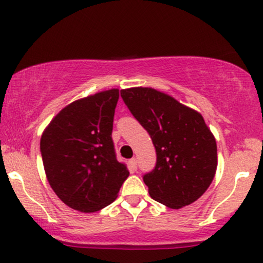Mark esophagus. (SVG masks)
Returning a JSON list of instances; mask_svg holds the SVG:
<instances>
[{
    "label": "esophagus",
    "instance_id": "obj_1",
    "mask_svg": "<svg viewBox=\"0 0 263 263\" xmlns=\"http://www.w3.org/2000/svg\"><path fill=\"white\" fill-rule=\"evenodd\" d=\"M128 167H129V171H131V173H134V172L137 171V161H136V158L129 159Z\"/></svg>",
    "mask_w": 263,
    "mask_h": 263
}]
</instances>
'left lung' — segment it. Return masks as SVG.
Segmentation results:
<instances>
[{"label": "left lung", "mask_w": 263, "mask_h": 263, "mask_svg": "<svg viewBox=\"0 0 263 263\" xmlns=\"http://www.w3.org/2000/svg\"><path fill=\"white\" fill-rule=\"evenodd\" d=\"M121 98L155 144V170L143 176L151 198L172 209L194 203L218 167L216 141L203 116L152 87L121 90Z\"/></svg>", "instance_id": "1"}]
</instances>
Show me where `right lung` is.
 Returning <instances> with one entry per match:
<instances>
[{
    "label": "right lung",
    "mask_w": 263,
    "mask_h": 263,
    "mask_svg": "<svg viewBox=\"0 0 263 263\" xmlns=\"http://www.w3.org/2000/svg\"><path fill=\"white\" fill-rule=\"evenodd\" d=\"M119 89L80 99L44 129L41 153L47 179L71 209L93 213L117 198L129 172L116 159L112 135Z\"/></svg>",
    "instance_id": "add662e5"
}]
</instances>
